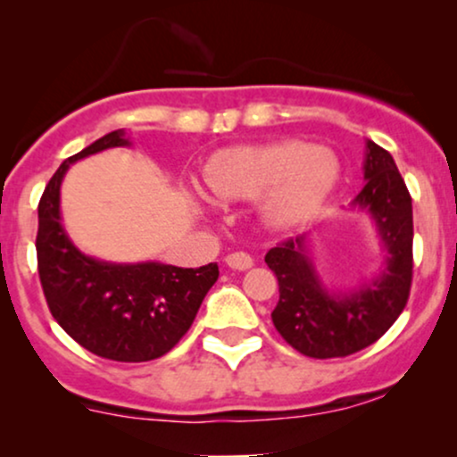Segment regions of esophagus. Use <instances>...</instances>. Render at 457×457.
Here are the masks:
<instances>
[{"mask_svg":"<svg viewBox=\"0 0 457 457\" xmlns=\"http://www.w3.org/2000/svg\"><path fill=\"white\" fill-rule=\"evenodd\" d=\"M225 264L234 270H246L253 266V258H251L249 253H243V251H236V253H229L228 258H225Z\"/></svg>","mask_w":457,"mask_h":457,"instance_id":"esophagus-1","label":"esophagus"}]
</instances>
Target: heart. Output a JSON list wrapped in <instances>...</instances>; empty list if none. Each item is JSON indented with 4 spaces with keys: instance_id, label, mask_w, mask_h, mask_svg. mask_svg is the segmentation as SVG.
I'll return each instance as SVG.
<instances>
[{
    "instance_id": "b5f03b06",
    "label": "heart",
    "mask_w": 457,
    "mask_h": 457,
    "mask_svg": "<svg viewBox=\"0 0 457 457\" xmlns=\"http://www.w3.org/2000/svg\"><path fill=\"white\" fill-rule=\"evenodd\" d=\"M337 176V159L301 139L225 148L204 167V182L214 197L234 202L264 195L266 214L279 225L296 223L316 211Z\"/></svg>"
}]
</instances>
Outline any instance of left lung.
Segmentation results:
<instances>
[{
  "label": "left lung",
  "instance_id": "8db88e82",
  "mask_svg": "<svg viewBox=\"0 0 457 457\" xmlns=\"http://www.w3.org/2000/svg\"><path fill=\"white\" fill-rule=\"evenodd\" d=\"M365 187L354 206L370 212L385 249V269L374 281L348 295H333L309 260L307 238H287L264 262L279 281L272 324L292 348L312 359L359 353L391 328L408 303L412 283V199L395 161L367 141Z\"/></svg>",
  "mask_w": 457,
  "mask_h": 457
}]
</instances>
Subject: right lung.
<instances>
[{"label": "right lung", "instance_id": "1", "mask_svg": "<svg viewBox=\"0 0 457 457\" xmlns=\"http://www.w3.org/2000/svg\"><path fill=\"white\" fill-rule=\"evenodd\" d=\"M130 145L113 130L66 159L38 204V275L51 316L79 345L120 363L159 359L191 328L219 266L178 269L161 262L112 264L81 253L60 217V187L68 167L107 148Z\"/></svg>", "mask_w": 457, "mask_h": 457}]
</instances>
